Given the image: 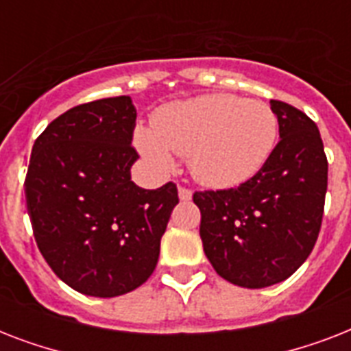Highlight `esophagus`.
<instances>
[{
    "instance_id": "34e87169",
    "label": "esophagus",
    "mask_w": 351,
    "mask_h": 351,
    "mask_svg": "<svg viewBox=\"0 0 351 351\" xmlns=\"http://www.w3.org/2000/svg\"><path fill=\"white\" fill-rule=\"evenodd\" d=\"M193 193L191 189H187V187H178V198H180L182 202H187V200H191Z\"/></svg>"
}]
</instances>
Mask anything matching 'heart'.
<instances>
[{
	"mask_svg": "<svg viewBox=\"0 0 351 351\" xmlns=\"http://www.w3.org/2000/svg\"><path fill=\"white\" fill-rule=\"evenodd\" d=\"M277 140L278 120L271 107L228 93L165 104L153 114V129L134 131L138 151L158 173L175 167V152L187 156L195 180L215 189L251 180Z\"/></svg>",
	"mask_w": 351,
	"mask_h": 351,
	"instance_id": "1",
	"label": "heart"
}]
</instances>
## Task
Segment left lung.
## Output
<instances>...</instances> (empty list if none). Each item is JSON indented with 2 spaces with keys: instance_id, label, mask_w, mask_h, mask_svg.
<instances>
[{
  "instance_id": "1",
  "label": "left lung",
  "mask_w": 351,
  "mask_h": 351,
  "mask_svg": "<svg viewBox=\"0 0 351 351\" xmlns=\"http://www.w3.org/2000/svg\"><path fill=\"white\" fill-rule=\"evenodd\" d=\"M280 142L266 165L234 189L193 195L204 253L240 288L282 282L310 256L321 231L328 160L315 121L271 100Z\"/></svg>"
}]
</instances>
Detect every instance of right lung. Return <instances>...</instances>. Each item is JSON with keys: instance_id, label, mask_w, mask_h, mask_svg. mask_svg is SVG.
<instances>
[{"instance_id": "add662e5", "label": "right lung", "mask_w": 351, "mask_h": 351, "mask_svg": "<svg viewBox=\"0 0 351 351\" xmlns=\"http://www.w3.org/2000/svg\"><path fill=\"white\" fill-rule=\"evenodd\" d=\"M136 109L131 96L73 107L34 142L25 197L36 244L52 271L90 297H118L156 267L160 239L178 204L173 182L131 180Z\"/></svg>"}]
</instances>
